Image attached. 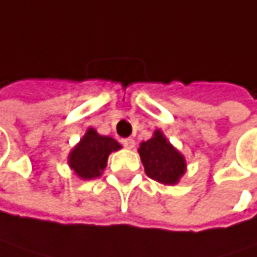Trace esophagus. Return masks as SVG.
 I'll list each match as a JSON object with an SVG mask.
<instances>
[{
	"label": "esophagus",
	"instance_id": "obj_1",
	"mask_svg": "<svg viewBox=\"0 0 257 257\" xmlns=\"http://www.w3.org/2000/svg\"><path fill=\"white\" fill-rule=\"evenodd\" d=\"M120 143H122V145H123L125 148H132V147L135 145V141H134L132 138H123Z\"/></svg>",
	"mask_w": 257,
	"mask_h": 257
}]
</instances>
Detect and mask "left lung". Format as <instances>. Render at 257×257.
<instances>
[{
	"label": "left lung",
	"mask_w": 257,
	"mask_h": 257,
	"mask_svg": "<svg viewBox=\"0 0 257 257\" xmlns=\"http://www.w3.org/2000/svg\"><path fill=\"white\" fill-rule=\"evenodd\" d=\"M138 153L147 176L163 185H176L186 172L183 154L167 141L160 129L154 131L153 138L141 143Z\"/></svg>",
	"instance_id": "8db88e82"
}]
</instances>
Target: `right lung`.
Returning a JSON list of instances; mask_svg holds the SVG:
<instances>
[{
    "label": "right lung",
    "instance_id": "obj_1",
    "mask_svg": "<svg viewBox=\"0 0 257 257\" xmlns=\"http://www.w3.org/2000/svg\"><path fill=\"white\" fill-rule=\"evenodd\" d=\"M120 148V144L116 140L98 135L96 129L88 128L81 141L69 153V167L83 180L96 179L104 170L109 154Z\"/></svg>",
    "mask_w": 257,
    "mask_h": 257
}]
</instances>
